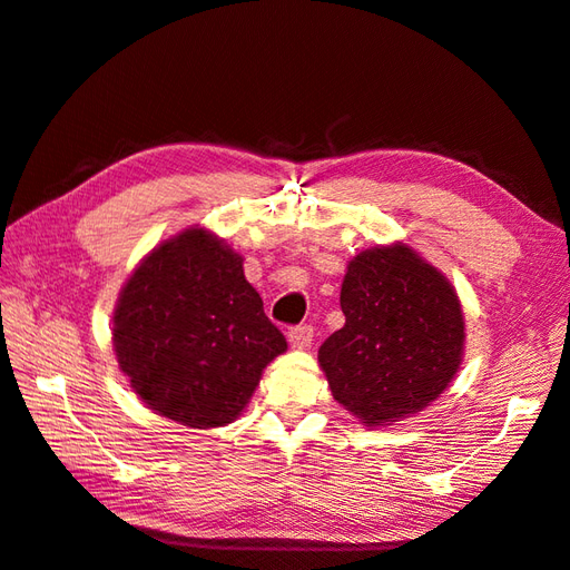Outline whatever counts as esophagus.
<instances>
[{"instance_id": "34e87169", "label": "esophagus", "mask_w": 570, "mask_h": 570, "mask_svg": "<svg viewBox=\"0 0 570 570\" xmlns=\"http://www.w3.org/2000/svg\"><path fill=\"white\" fill-rule=\"evenodd\" d=\"M287 340H289V344H292V347H295V350H306V347H312V340H314V325L302 323V325L289 327Z\"/></svg>"}]
</instances>
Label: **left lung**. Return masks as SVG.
<instances>
[{"mask_svg":"<svg viewBox=\"0 0 570 570\" xmlns=\"http://www.w3.org/2000/svg\"><path fill=\"white\" fill-rule=\"evenodd\" d=\"M344 325L318 361L333 396L366 425L428 406L452 383L463 352L454 287L404 245L354 256L344 275Z\"/></svg>","mask_w":570,"mask_h":570,"instance_id":"left-lung-1","label":"left lung"}]
</instances>
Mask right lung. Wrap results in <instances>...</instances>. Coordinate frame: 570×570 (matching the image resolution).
I'll list each match as a JSON object with an SVG mask.
<instances>
[{
	"mask_svg": "<svg viewBox=\"0 0 570 570\" xmlns=\"http://www.w3.org/2000/svg\"><path fill=\"white\" fill-rule=\"evenodd\" d=\"M114 350L137 396L189 428L239 416L271 358L287 350L243 258L193 228L154 249L118 297Z\"/></svg>",
	"mask_w": 570,
	"mask_h": 570,
	"instance_id": "right-lung-1",
	"label": "right lung"
}]
</instances>
